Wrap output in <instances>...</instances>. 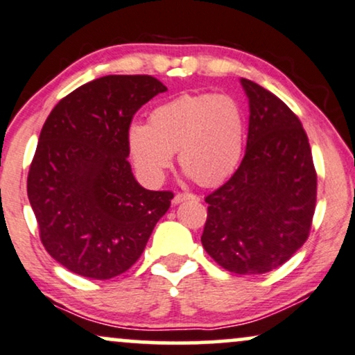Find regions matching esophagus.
<instances>
[{"instance_id":"34e87169","label":"esophagus","mask_w":355,"mask_h":355,"mask_svg":"<svg viewBox=\"0 0 355 355\" xmlns=\"http://www.w3.org/2000/svg\"><path fill=\"white\" fill-rule=\"evenodd\" d=\"M196 198H198V196L193 193H177L173 196V203L178 205V203L185 202V200H196Z\"/></svg>"}]
</instances>
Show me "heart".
I'll use <instances>...</instances> for the list:
<instances>
[{"label":"heart","instance_id":"1","mask_svg":"<svg viewBox=\"0 0 355 355\" xmlns=\"http://www.w3.org/2000/svg\"><path fill=\"white\" fill-rule=\"evenodd\" d=\"M130 155L148 180L164 177L178 150V164L196 183L218 185L236 170L245 119L226 94H182L150 114L148 123L129 127Z\"/></svg>","mask_w":355,"mask_h":355}]
</instances>
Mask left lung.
Wrapping results in <instances>:
<instances>
[{
	"mask_svg": "<svg viewBox=\"0 0 355 355\" xmlns=\"http://www.w3.org/2000/svg\"><path fill=\"white\" fill-rule=\"evenodd\" d=\"M241 84L250 99L246 153L232 178L205 198L202 245L226 271L263 275L309 236L318 173L297 115L259 84Z\"/></svg>",
	"mask_w": 355,
	"mask_h": 355,
	"instance_id": "left-lung-1",
	"label": "left lung"
}]
</instances>
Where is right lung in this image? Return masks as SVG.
<instances>
[{
  "instance_id": "add662e5",
  "label": "right lung",
  "mask_w": 355,
  "mask_h": 355,
  "mask_svg": "<svg viewBox=\"0 0 355 355\" xmlns=\"http://www.w3.org/2000/svg\"><path fill=\"white\" fill-rule=\"evenodd\" d=\"M166 87L152 76H104L67 94L42 125L28 198L46 251L92 279L125 272L173 193L140 187L129 160L137 110Z\"/></svg>"
}]
</instances>
